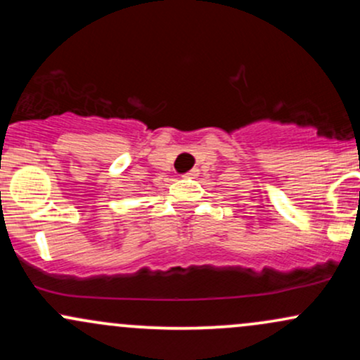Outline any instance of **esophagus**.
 <instances>
[{"mask_svg": "<svg viewBox=\"0 0 360 360\" xmlns=\"http://www.w3.org/2000/svg\"><path fill=\"white\" fill-rule=\"evenodd\" d=\"M196 169H191V171H189V172H186V174H184V177H193V176H196Z\"/></svg>", "mask_w": 360, "mask_h": 360, "instance_id": "34e87169", "label": "esophagus"}]
</instances>
